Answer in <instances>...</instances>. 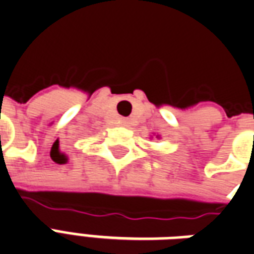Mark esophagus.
<instances>
[{"label":"esophagus","instance_id":"esophagus-1","mask_svg":"<svg viewBox=\"0 0 254 254\" xmlns=\"http://www.w3.org/2000/svg\"><path fill=\"white\" fill-rule=\"evenodd\" d=\"M122 125H123V126H128L129 125L128 119H123V120H122Z\"/></svg>","mask_w":254,"mask_h":254}]
</instances>
